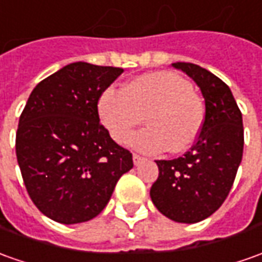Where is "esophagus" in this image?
I'll use <instances>...</instances> for the list:
<instances>
[{"label":"esophagus","instance_id":"1","mask_svg":"<svg viewBox=\"0 0 262 262\" xmlns=\"http://www.w3.org/2000/svg\"><path fill=\"white\" fill-rule=\"evenodd\" d=\"M143 161H145V158H142V156H139V155L133 154V163H135V165H139V163H142Z\"/></svg>","mask_w":262,"mask_h":262}]
</instances>
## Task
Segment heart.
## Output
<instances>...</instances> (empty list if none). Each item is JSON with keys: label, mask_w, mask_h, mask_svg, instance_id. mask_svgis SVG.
Masks as SVG:
<instances>
[{"label": "heart", "mask_w": 262, "mask_h": 262, "mask_svg": "<svg viewBox=\"0 0 262 262\" xmlns=\"http://www.w3.org/2000/svg\"><path fill=\"white\" fill-rule=\"evenodd\" d=\"M99 115L117 143L145 116L147 127L133 133L127 145L145 154L189 149L204 126L205 108L189 81L175 73L155 71L135 77L122 90L106 89L99 100Z\"/></svg>", "instance_id": "obj_1"}]
</instances>
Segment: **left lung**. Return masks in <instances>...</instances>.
Listing matches in <instances>:
<instances>
[{"label": "left lung", "instance_id": "1", "mask_svg": "<svg viewBox=\"0 0 262 262\" xmlns=\"http://www.w3.org/2000/svg\"><path fill=\"white\" fill-rule=\"evenodd\" d=\"M201 89L205 119L189 152L156 161L159 176L150 188L158 211L169 220L195 224L211 216L228 196L243 159V115L229 87L192 63H173Z\"/></svg>", "mask_w": 262, "mask_h": 262}]
</instances>
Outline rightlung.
<instances>
[{
    "label": "right lung",
    "mask_w": 262,
    "mask_h": 262,
    "mask_svg": "<svg viewBox=\"0 0 262 262\" xmlns=\"http://www.w3.org/2000/svg\"><path fill=\"white\" fill-rule=\"evenodd\" d=\"M123 69L77 61L40 81L19 116L15 154L30 198L60 224L104 209L132 154L100 123L97 103Z\"/></svg>",
    "instance_id": "add662e5"
}]
</instances>
